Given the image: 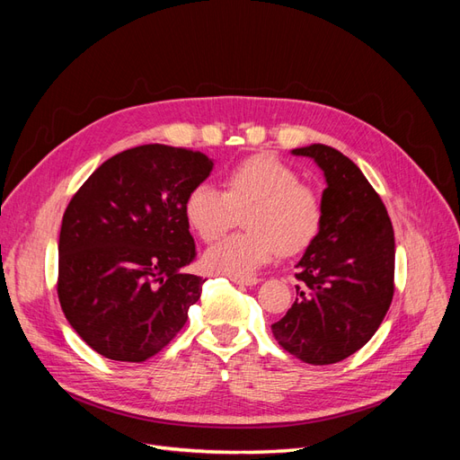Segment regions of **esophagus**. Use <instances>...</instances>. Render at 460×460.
I'll use <instances>...</instances> for the list:
<instances>
[{
  "label": "esophagus",
  "instance_id": "34e87169",
  "mask_svg": "<svg viewBox=\"0 0 460 460\" xmlns=\"http://www.w3.org/2000/svg\"><path fill=\"white\" fill-rule=\"evenodd\" d=\"M232 282H235V284H240V286H255V284H259L261 280L257 276H247V278H232Z\"/></svg>",
  "mask_w": 460,
  "mask_h": 460
}]
</instances>
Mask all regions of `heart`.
<instances>
[{
  "mask_svg": "<svg viewBox=\"0 0 460 460\" xmlns=\"http://www.w3.org/2000/svg\"><path fill=\"white\" fill-rule=\"evenodd\" d=\"M243 212L247 232L208 247L203 255L207 270L252 276L278 249L284 255L305 252L323 226L316 193L301 184L291 166L270 155L243 159L228 171L225 190L203 182L193 186L184 201L190 228L205 242L220 238Z\"/></svg>",
  "mask_w": 460,
  "mask_h": 460,
  "instance_id": "heart-1",
  "label": "heart"
}]
</instances>
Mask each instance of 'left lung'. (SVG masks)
Returning <instances> with one entry per match:
<instances>
[{"instance_id":"left-lung-1","label":"left lung","mask_w":460,"mask_h":460,"mask_svg":"<svg viewBox=\"0 0 460 460\" xmlns=\"http://www.w3.org/2000/svg\"><path fill=\"white\" fill-rule=\"evenodd\" d=\"M323 169V226L297 262V296L272 333L309 365H333L368 343L394 299L395 238L358 166L324 144L291 151Z\"/></svg>"}]
</instances>
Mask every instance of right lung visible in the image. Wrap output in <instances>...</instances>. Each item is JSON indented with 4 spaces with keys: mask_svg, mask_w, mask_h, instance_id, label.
<instances>
[{
    "mask_svg": "<svg viewBox=\"0 0 460 460\" xmlns=\"http://www.w3.org/2000/svg\"><path fill=\"white\" fill-rule=\"evenodd\" d=\"M211 171L201 151L147 144L107 159L73 196L58 296L93 351L144 363L184 328L205 284L180 270L198 255L184 201Z\"/></svg>",
    "mask_w": 460,
    "mask_h": 460,
    "instance_id": "1",
    "label": "right lung"
}]
</instances>
